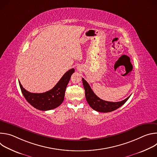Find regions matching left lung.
<instances>
[{
    "label": "left lung",
    "instance_id": "left-lung-1",
    "mask_svg": "<svg viewBox=\"0 0 157 157\" xmlns=\"http://www.w3.org/2000/svg\"><path fill=\"white\" fill-rule=\"evenodd\" d=\"M82 80L85 90V96L87 103L92 109L98 112H100V113H109V112L116 110L124 105L130 96H128L125 99L120 102H114L104 101L94 94L90 86L84 78H82Z\"/></svg>",
    "mask_w": 157,
    "mask_h": 157
}]
</instances>
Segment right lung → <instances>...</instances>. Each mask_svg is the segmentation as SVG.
<instances>
[{
    "label": "right lung",
    "mask_w": 157,
    "mask_h": 157,
    "mask_svg": "<svg viewBox=\"0 0 157 157\" xmlns=\"http://www.w3.org/2000/svg\"><path fill=\"white\" fill-rule=\"evenodd\" d=\"M75 69L72 68L64 73L58 83L50 91L43 93H32L19 85L25 99L35 108L40 110H48L56 108L63 102L64 94Z\"/></svg>",
    "instance_id": "obj_1"
}]
</instances>
